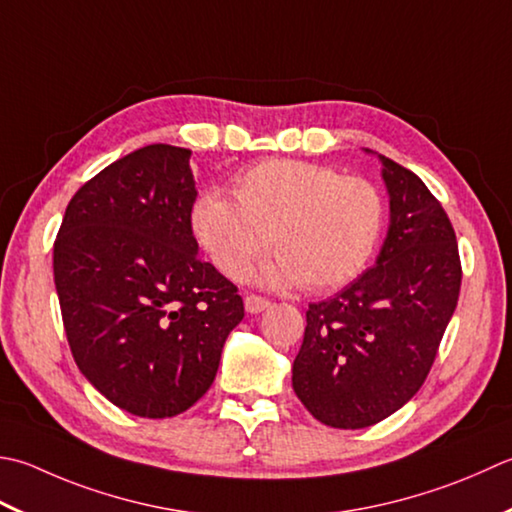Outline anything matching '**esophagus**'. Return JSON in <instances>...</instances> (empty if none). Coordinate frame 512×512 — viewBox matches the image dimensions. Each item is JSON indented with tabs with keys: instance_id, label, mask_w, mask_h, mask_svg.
Here are the masks:
<instances>
[{
	"instance_id": "esophagus-1",
	"label": "esophagus",
	"mask_w": 512,
	"mask_h": 512,
	"mask_svg": "<svg viewBox=\"0 0 512 512\" xmlns=\"http://www.w3.org/2000/svg\"><path fill=\"white\" fill-rule=\"evenodd\" d=\"M244 306H246L248 313H262L264 308H268V299L259 297V295H246Z\"/></svg>"
}]
</instances>
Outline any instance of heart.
Wrapping results in <instances>:
<instances>
[{
    "instance_id": "1",
    "label": "heart",
    "mask_w": 512,
    "mask_h": 512,
    "mask_svg": "<svg viewBox=\"0 0 512 512\" xmlns=\"http://www.w3.org/2000/svg\"><path fill=\"white\" fill-rule=\"evenodd\" d=\"M233 202L208 190L190 210V226L219 273L244 279L270 250L268 282L326 293L362 273L384 226V199L364 177L335 168L266 159L235 177Z\"/></svg>"
}]
</instances>
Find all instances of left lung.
Wrapping results in <instances>:
<instances>
[{
	"label": "left lung",
	"instance_id": "1",
	"mask_svg": "<svg viewBox=\"0 0 512 512\" xmlns=\"http://www.w3.org/2000/svg\"><path fill=\"white\" fill-rule=\"evenodd\" d=\"M390 228L377 264L335 297L310 304L293 388L333 428L382 422L413 397L455 313L462 262L439 199L388 157Z\"/></svg>",
	"mask_w": 512,
	"mask_h": 512
}]
</instances>
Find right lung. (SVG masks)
<instances>
[{"mask_svg": "<svg viewBox=\"0 0 512 512\" xmlns=\"http://www.w3.org/2000/svg\"><path fill=\"white\" fill-rule=\"evenodd\" d=\"M188 159L150 144L106 166L68 202L53 246L75 364L108 402L148 419L204 397L244 319L237 286L197 255Z\"/></svg>", "mask_w": 512, "mask_h": 512, "instance_id": "1", "label": "right lung"}]
</instances>
